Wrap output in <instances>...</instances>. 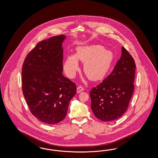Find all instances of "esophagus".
Instances as JSON below:
<instances>
[{"instance_id": "esophagus-1", "label": "esophagus", "mask_w": 158, "mask_h": 158, "mask_svg": "<svg viewBox=\"0 0 158 158\" xmlns=\"http://www.w3.org/2000/svg\"><path fill=\"white\" fill-rule=\"evenodd\" d=\"M77 93H81V91H83V90H84V88L81 86H78V87H77Z\"/></svg>"}]
</instances>
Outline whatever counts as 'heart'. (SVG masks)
<instances>
[{
	"label": "heart",
	"mask_w": 158,
	"mask_h": 158,
	"mask_svg": "<svg viewBox=\"0 0 158 158\" xmlns=\"http://www.w3.org/2000/svg\"><path fill=\"white\" fill-rule=\"evenodd\" d=\"M114 59L112 51L101 45H92L77 48L75 54L68 55L63 63V70L67 77L76 76L80 67L78 60L84 62L83 71L91 81L104 78L109 71Z\"/></svg>",
	"instance_id": "1"
}]
</instances>
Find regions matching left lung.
<instances>
[{"instance_id":"obj_1","label":"left lung","mask_w":158,"mask_h":158,"mask_svg":"<svg viewBox=\"0 0 158 158\" xmlns=\"http://www.w3.org/2000/svg\"><path fill=\"white\" fill-rule=\"evenodd\" d=\"M135 71L133 58L122 47L112 73L90 92L91 110L98 119L110 122L123 115L134 91Z\"/></svg>"}]
</instances>
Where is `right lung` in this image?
<instances>
[{
  "mask_svg": "<svg viewBox=\"0 0 158 158\" xmlns=\"http://www.w3.org/2000/svg\"><path fill=\"white\" fill-rule=\"evenodd\" d=\"M64 35L39 42L22 68L23 92L32 114L47 124H57L67 115L77 93L76 85L62 75Z\"/></svg>",
  "mask_w": 158,
  "mask_h": 158,
  "instance_id": "right-lung-1",
  "label": "right lung"
}]
</instances>
